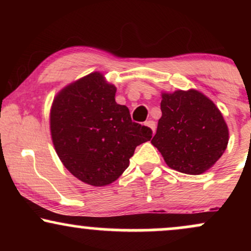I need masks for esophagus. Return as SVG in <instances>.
Masks as SVG:
<instances>
[{
	"instance_id": "1",
	"label": "esophagus",
	"mask_w": 251,
	"mask_h": 251,
	"mask_svg": "<svg viewBox=\"0 0 251 251\" xmlns=\"http://www.w3.org/2000/svg\"><path fill=\"white\" fill-rule=\"evenodd\" d=\"M145 125L149 126V127L151 128L152 131H153V133H154V131H155V122H154V120H148V122L145 123Z\"/></svg>"
}]
</instances>
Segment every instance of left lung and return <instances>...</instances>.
I'll return each instance as SVG.
<instances>
[{"mask_svg": "<svg viewBox=\"0 0 251 251\" xmlns=\"http://www.w3.org/2000/svg\"><path fill=\"white\" fill-rule=\"evenodd\" d=\"M162 118L152 145L171 169L201 175L226 151L229 131L220 109L201 92L163 93Z\"/></svg>", "mask_w": 251, "mask_h": 251, "instance_id": "left-lung-1", "label": "left lung"}]
</instances>
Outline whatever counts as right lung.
I'll list each match as a JSON object with an SVG mask.
<instances>
[{"instance_id": "right-lung-1", "label": "right lung", "mask_w": 251, "mask_h": 251, "mask_svg": "<svg viewBox=\"0 0 251 251\" xmlns=\"http://www.w3.org/2000/svg\"><path fill=\"white\" fill-rule=\"evenodd\" d=\"M116 87L92 73L63 88L50 109L54 148L74 177L93 186L117 180L128 168L152 129L132 122L125 105L116 102Z\"/></svg>"}]
</instances>
